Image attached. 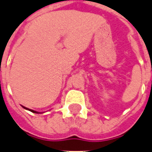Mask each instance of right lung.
<instances>
[{
  "label": "right lung",
  "mask_w": 152,
  "mask_h": 152,
  "mask_svg": "<svg viewBox=\"0 0 152 152\" xmlns=\"http://www.w3.org/2000/svg\"><path fill=\"white\" fill-rule=\"evenodd\" d=\"M23 108L25 109H28V110H29V111H31V112H33V113H39V112H37V111H34V110H32V109H27V108H25V107H24L23 106Z\"/></svg>",
  "instance_id": "add662e5"
}]
</instances>
